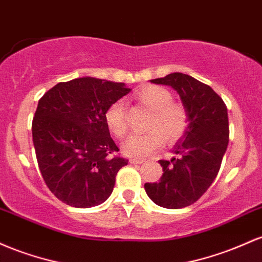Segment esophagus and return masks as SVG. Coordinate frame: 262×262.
Returning a JSON list of instances; mask_svg holds the SVG:
<instances>
[{
    "label": "esophagus",
    "instance_id": "esophagus-1",
    "mask_svg": "<svg viewBox=\"0 0 262 262\" xmlns=\"http://www.w3.org/2000/svg\"><path fill=\"white\" fill-rule=\"evenodd\" d=\"M142 162H143L142 160H136V158H131L130 160V163H132V164H140Z\"/></svg>",
    "mask_w": 262,
    "mask_h": 262
}]
</instances>
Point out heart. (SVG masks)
Instances as JSON below:
<instances>
[{"instance_id":"obj_1","label":"heart","mask_w":262,"mask_h":262,"mask_svg":"<svg viewBox=\"0 0 262 262\" xmlns=\"http://www.w3.org/2000/svg\"><path fill=\"white\" fill-rule=\"evenodd\" d=\"M135 99L152 111L146 134L131 135L122 145V152L128 157L143 158L163 145L164 137L174 142L186 134L189 123L187 108L172 101V94L160 85H143L135 93ZM105 123L113 135L122 139L127 132L126 102L116 100L104 114Z\"/></svg>"}]
</instances>
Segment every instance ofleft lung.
I'll return each mask as SVG.
<instances>
[{
  "instance_id": "obj_1",
  "label": "left lung",
  "mask_w": 262,
  "mask_h": 262,
  "mask_svg": "<svg viewBox=\"0 0 262 262\" xmlns=\"http://www.w3.org/2000/svg\"><path fill=\"white\" fill-rule=\"evenodd\" d=\"M151 83L169 85L187 108L186 134L172 149L176 157L161 160L158 183H146L147 195L157 205L179 209L198 201L211 186L229 143L228 108L209 85L183 73H172Z\"/></svg>"
}]
</instances>
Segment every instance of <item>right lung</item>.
Returning <instances> with one entry per match:
<instances>
[{"instance_id":"obj_1","label":"right lung","mask_w":262,"mask_h":262,"mask_svg":"<svg viewBox=\"0 0 262 262\" xmlns=\"http://www.w3.org/2000/svg\"><path fill=\"white\" fill-rule=\"evenodd\" d=\"M131 89L123 83L84 78L59 83L38 101L32 121L37 162L49 190L70 207L90 208L110 196L127 164L116 156L104 114Z\"/></svg>"}]
</instances>
